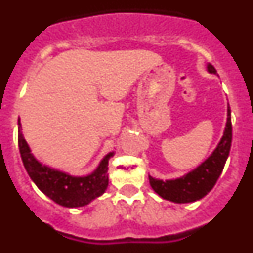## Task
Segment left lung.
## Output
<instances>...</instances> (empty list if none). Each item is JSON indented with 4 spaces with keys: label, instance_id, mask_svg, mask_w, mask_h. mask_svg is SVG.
<instances>
[{
    "label": "left lung",
    "instance_id": "obj_1",
    "mask_svg": "<svg viewBox=\"0 0 253 253\" xmlns=\"http://www.w3.org/2000/svg\"><path fill=\"white\" fill-rule=\"evenodd\" d=\"M208 72L214 73L216 71L211 64L207 66ZM232 144V122H231V107L228 105L227 123H225L224 133L218 143L216 148L209 157L199 165L196 169L190 171L186 175L172 180H160V178L149 177V184L152 189L165 200H169L177 204L193 203L204 198L210 190L216 184L224 169L225 161L229 156Z\"/></svg>",
    "mask_w": 253,
    "mask_h": 253
}]
</instances>
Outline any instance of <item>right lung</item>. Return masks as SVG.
Returning <instances> with one entry per match:
<instances>
[{"instance_id":"right-lung-1","label":"right lung","mask_w":253,"mask_h":253,"mask_svg":"<svg viewBox=\"0 0 253 253\" xmlns=\"http://www.w3.org/2000/svg\"><path fill=\"white\" fill-rule=\"evenodd\" d=\"M19 149L28 175L34 181L38 189L57 204L66 208H80L90 204L105 193L109 185V160L114 152L107 153L97 169L90 175L72 176L67 172L43 165L31 153L28 142L21 131L19 119Z\"/></svg>"}]
</instances>
